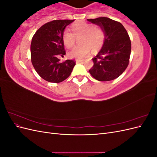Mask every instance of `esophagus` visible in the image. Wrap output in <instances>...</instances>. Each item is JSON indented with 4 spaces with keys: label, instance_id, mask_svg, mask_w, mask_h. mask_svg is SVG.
<instances>
[{
    "label": "esophagus",
    "instance_id": "esophagus-1",
    "mask_svg": "<svg viewBox=\"0 0 157 157\" xmlns=\"http://www.w3.org/2000/svg\"><path fill=\"white\" fill-rule=\"evenodd\" d=\"M77 63H83L84 60H80V59H76Z\"/></svg>",
    "mask_w": 157,
    "mask_h": 157
}]
</instances>
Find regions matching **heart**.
<instances>
[{
	"mask_svg": "<svg viewBox=\"0 0 157 157\" xmlns=\"http://www.w3.org/2000/svg\"><path fill=\"white\" fill-rule=\"evenodd\" d=\"M73 33L65 30L62 35L63 44L67 48L74 46L76 38H79L80 45L77 46L69 52L71 58L84 59L90 54V49L96 52L100 50L105 39V32L101 27L85 21H77L71 25Z\"/></svg>",
	"mask_w": 157,
	"mask_h": 157,
	"instance_id": "heart-1",
	"label": "heart"
}]
</instances>
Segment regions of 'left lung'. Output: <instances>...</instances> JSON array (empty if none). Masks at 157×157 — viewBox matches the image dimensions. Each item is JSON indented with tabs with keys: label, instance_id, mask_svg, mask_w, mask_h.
<instances>
[{
	"label": "left lung",
	"instance_id": "8db88e82",
	"mask_svg": "<svg viewBox=\"0 0 157 157\" xmlns=\"http://www.w3.org/2000/svg\"><path fill=\"white\" fill-rule=\"evenodd\" d=\"M87 20L100 26L105 35L102 48L92 59L94 66L90 73L99 81L118 78L130 61L131 41L126 29L120 22L106 17Z\"/></svg>",
	"mask_w": 157,
	"mask_h": 157
}]
</instances>
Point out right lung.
<instances>
[{
  "label": "right lung",
  "instance_id": "obj_1",
  "mask_svg": "<svg viewBox=\"0 0 157 157\" xmlns=\"http://www.w3.org/2000/svg\"><path fill=\"white\" fill-rule=\"evenodd\" d=\"M74 20H56L45 23L33 35L31 44V60L36 73L46 81L59 83L67 78L75 61L60 62L59 56L66 54L62 35L65 28Z\"/></svg>",
  "mask_w": 157,
  "mask_h": 157
}]
</instances>
